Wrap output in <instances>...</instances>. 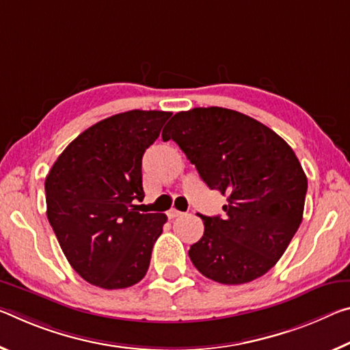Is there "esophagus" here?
Listing matches in <instances>:
<instances>
[{"mask_svg":"<svg viewBox=\"0 0 350 350\" xmlns=\"http://www.w3.org/2000/svg\"><path fill=\"white\" fill-rule=\"evenodd\" d=\"M184 213L182 212H179V210H176V208H171L170 212H168V218H177V216H182Z\"/></svg>","mask_w":350,"mask_h":350,"instance_id":"esophagus-1","label":"esophagus"}]
</instances>
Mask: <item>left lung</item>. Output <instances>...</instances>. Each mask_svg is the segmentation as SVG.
<instances>
[{
  "mask_svg": "<svg viewBox=\"0 0 350 350\" xmlns=\"http://www.w3.org/2000/svg\"><path fill=\"white\" fill-rule=\"evenodd\" d=\"M162 138L179 145L224 216H201L204 235L188 255L207 279L252 282L273 268L302 223L307 176L290 145L268 126L223 107L176 113Z\"/></svg>",
  "mask_w": 350,
  "mask_h": 350,
  "instance_id": "obj_1",
  "label": "left lung"
}]
</instances>
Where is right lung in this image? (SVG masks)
Masks as SVG:
<instances>
[{
	"label": "right lung",
	"mask_w": 350,
	"mask_h": 350,
	"mask_svg": "<svg viewBox=\"0 0 350 350\" xmlns=\"http://www.w3.org/2000/svg\"><path fill=\"white\" fill-rule=\"evenodd\" d=\"M171 112L129 110L77 135L45 179L46 216L68 263L88 284L118 290L146 275L165 213L137 212L142 159Z\"/></svg>",
	"instance_id": "add662e5"
}]
</instances>
